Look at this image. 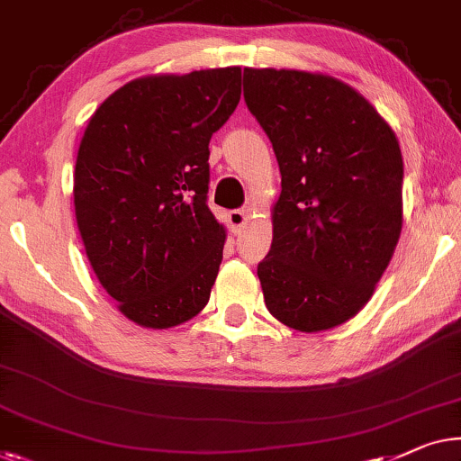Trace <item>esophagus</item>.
<instances>
[{
	"instance_id": "esophagus-1",
	"label": "esophagus",
	"mask_w": 461,
	"mask_h": 461,
	"mask_svg": "<svg viewBox=\"0 0 461 461\" xmlns=\"http://www.w3.org/2000/svg\"><path fill=\"white\" fill-rule=\"evenodd\" d=\"M247 212L245 210H232V212H229V224H230V229H232V232H241V229L245 226V222H247Z\"/></svg>"
}]
</instances>
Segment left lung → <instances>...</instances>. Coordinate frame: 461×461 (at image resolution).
Wrapping results in <instances>:
<instances>
[{
    "label": "left lung",
    "mask_w": 461,
    "mask_h": 461,
    "mask_svg": "<svg viewBox=\"0 0 461 461\" xmlns=\"http://www.w3.org/2000/svg\"><path fill=\"white\" fill-rule=\"evenodd\" d=\"M243 97L283 186L258 264L266 308L289 329H335L368 303L402 235L399 141L368 99L326 75L245 68Z\"/></svg>",
    "instance_id": "8db88e82"
}]
</instances>
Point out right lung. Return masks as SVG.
<instances>
[{
	"instance_id": "add662e5",
	"label": "right lung",
	"mask_w": 461,
	"mask_h": 461,
	"mask_svg": "<svg viewBox=\"0 0 461 461\" xmlns=\"http://www.w3.org/2000/svg\"><path fill=\"white\" fill-rule=\"evenodd\" d=\"M241 99V68L143 77L89 118L75 214L91 268L126 318L170 329L197 316L226 230L208 208L210 139Z\"/></svg>"
}]
</instances>
